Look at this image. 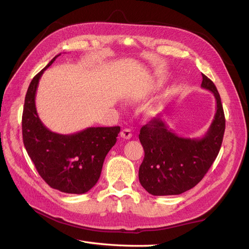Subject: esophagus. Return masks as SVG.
Wrapping results in <instances>:
<instances>
[{"label": "esophagus", "instance_id": "34e87169", "mask_svg": "<svg viewBox=\"0 0 249 249\" xmlns=\"http://www.w3.org/2000/svg\"><path fill=\"white\" fill-rule=\"evenodd\" d=\"M120 137L124 139H130L132 137V131L130 129H124L120 132Z\"/></svg>", "mask_w": 249, "mask_h": 249}]
</instances>
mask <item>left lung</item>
Listing matches in <instances>:
<instances>
[{
	"label": "left lung",
	"mask_w": 249,
	"mask_h": 249,
	"mask_svg": "<svg viewBox=\"0 0 249 249\" xmlns=\"http://www.w3.org/2000/svg\"><path fill=\"white\" fill-rule=\"evenodd\" d=\"M202 74L201 87L213 92L216 113L202 138H184L160 117H154L140 130L144 159L139 167V182L152 195H178L196 186L219 153L225 130L220 95L214 83Z\"/></svg>",
	"instance_id": "obj_1"
}]
</instances>
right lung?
Returning a JSON list of instances; mask_svg holds the SVG:
<instances>
[{
	"label": "right lung",
	"mask_w": 249,
	"mask_h": 249,
	"mask_svg": "<svg viewBox=\"0 0 249 249\" xmlns=\"http://www.w3.org/2000/svg\"><path fill=\"white\" fill-rule=\"evenodd\" d=\"M57 55L33 78L25 97L22 111V141L39 176L53 189L83 194L97 183L104 160L116 143L119 126L87 127L62 135L50 131L38 117L35 95L43 71Z\"/></svg>",
	"instance_id": "right-lung-1"
}]
</instances>
